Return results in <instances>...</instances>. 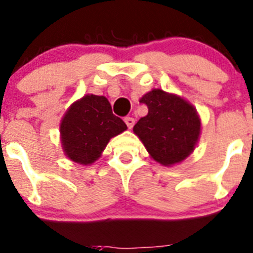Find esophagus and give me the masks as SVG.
Wrapping results in <instances>:
<instances>
[{
  "label": "esophagus",
  "mask_w": 253,
  "mask_h": 253,
  "mask_svg": "<svg viewBox=\"0 0 253 253\" xmlns=\"http://www.w3.org/2000/svg\"><path fill=\"white\" fill-rule=\"evenodd\" d=\"M125 122H126L127 127L131 129L132 127H133V125H134V119H133V117H125Z\"/></svg>",
  "instance_id": "34e87169"
}]
</instances>
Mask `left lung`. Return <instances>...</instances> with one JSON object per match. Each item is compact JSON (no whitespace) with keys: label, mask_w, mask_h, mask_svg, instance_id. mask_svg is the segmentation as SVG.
Instances as JSON below:
<instances>
[{"label":"left lung","mask_w":253,"mask_h":253,"mask_svg":"<svg viewBox=\"0 0 253 253\" xmlns=\"http://www.w3.org/2000/svg\"><path fill=\"white\" fill-rule=\"evenodd\" d=\"M139 103L148 106V114L134 125L133 133L150 158L164 167L182 163L201 136V117L195 106L163 89H152Z\"/></svg>","instance_id":"obj_1"}]
</instances>
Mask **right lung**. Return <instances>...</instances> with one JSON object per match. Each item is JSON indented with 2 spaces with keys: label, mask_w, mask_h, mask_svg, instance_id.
Returning <instances> with one entry per match:
<instances>
[{
  "label": "right lung",
  "mask_w": 253,
  "mask_h": 253,
  "mask_svg": "<svg viewBox=\"0 0 253 253\" xmlns=\"http://www.w3.org/2000/svg\"><path fill=\"white\" fill-rule=\"evenodd\" d=\"M126 129V124L112 114L105 96L86 94L63 115L60 124L61 145L68 159L90 165L101 157L112 137Z\"/></svg>",
  "instance_id": "right-lung-1"
}]
</instances>
